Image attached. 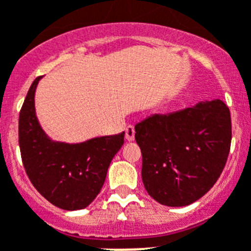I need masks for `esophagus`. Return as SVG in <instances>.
Returning a JSON list of instances; mask_svg holds the SVG:
<instances>
[{
	"instance_id": "esophagus-1",
	"label": "esophagus",
	"mask_w": 251,
	"mask_h": 251,
	"mask_svg": "<svg viewBox=\"0 0 251 251\" xmlns=\"http://www.w3.org/2000/svg\"><path fill=\"white\" fill-rule=\"evenodd\" d=\"M126 138L128 141H133L134 140V128L132 126H128L126 128Z\"/></svg>"
}]
</instances>
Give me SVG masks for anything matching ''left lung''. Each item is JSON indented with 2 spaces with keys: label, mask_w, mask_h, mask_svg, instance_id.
I'll return each mask as SVG.
<instances>
[{
  "label": "left lung",
  "mask_w": 251,
  "mask_h": 251,
  "mask_svg": "<svg viewBox=\"0 0 251 251\" xmlns=\"http://www.w3.org/2000/svg\"><path fill=\"white\" fill-rule=\"evenodd\" d=\"M142 152V182L167 206L195 202L214 186L231 148V114L221 100L201 101L134 126Z\"/></svg>",
  "instance_id": "obj_1"
}]
</instances>
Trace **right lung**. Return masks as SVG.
<instances>
[{
	"label": "right lung",
	"instance_id": "1",
	"mask_svg": "<svg viewBox=\"0 0 251 251\" xmlns=\"http://www.w3.org/2000/svg\"><path fill=\"white\" fill-rule=\"evenodd\" d=\"M42 76L34 79L19 115V146L23 165L37 191L64 210L87 208L95 200L114 155L124 144V132L80 144L52 141L39 126L34 95Z\"/></svg>",
	"mask_w": 251,
	"mask_h": 251
}]
</instances>
